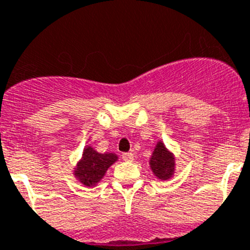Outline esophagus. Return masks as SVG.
Listing matches in <instances>:
<instances>
[{
  "label": "esophagus",
  "mask_w": 250,
  "mask_h": 250,
  "mask_svg": "<svg viewBox=\"0 0 250 250\" xmlns=\"http://www.w3.org/2000/svg\"><path fill=\"white\" fill-rule=\"evenodd\" d=\"M123 160L124 161H132L134 160V154L132 152H125V154H123Z\"/></svg>",
  "instance_id": "obj_1"
}]
</instances>
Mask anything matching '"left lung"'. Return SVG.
Instances as JSON below:
<instances>
[{"label":"left lung","instance_id":"obj_1","mask_svg":"<svg viewBox=\"0 0 250 250\" xmlns=\"http://www.w3.org/2000/svg\"><path fill=\"white\" fill-rule=\"evenodd\" d=\"M152 174L160 180H169L175 173V156L161 140L156 143L149 160Z\"/></svg>","mask_w":250,"mask_h":250}]
</instances>
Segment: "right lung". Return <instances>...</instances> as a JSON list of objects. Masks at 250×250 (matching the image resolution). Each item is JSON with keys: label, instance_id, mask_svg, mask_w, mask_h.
<instances>
[{"label": "right lung", "instance_id": "right-lung-1", "mask_svg": "<svg viewBox=\"0 0 250 250\" xmlns=\"http://www.w3.org/2000/svg\"><path fill=\"white\" fill-rule=\"evenodd\" d=\"M114 152H98L87 145L83 151V156L74 167V176L85 187H95L105 176L106 171L118 161Z\"/></svg>", "mask_w": 250, "mask_h": 250}]
</instances>
